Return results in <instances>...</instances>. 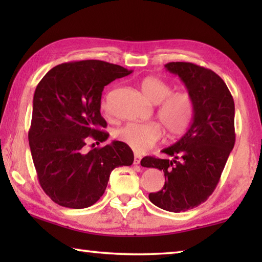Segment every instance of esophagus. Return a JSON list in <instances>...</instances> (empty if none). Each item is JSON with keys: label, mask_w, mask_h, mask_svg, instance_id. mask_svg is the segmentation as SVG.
<instances>
[{"label": "esophagus", "mask_w": 262, "mask_h": 262, "mask_svg": "<svg viewBox=\"0 0 262 262\" xmlns=\"http://www.w3.org/2000/svg\"><path fill=\"white\" fill-rule=\"evenodd\" d=\"M140 162H141V157L137 156V155H135V157H134V164H135V165H139Z\"/></svg>", "instance_id": "34e87169"}]
</instances>
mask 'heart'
<instances>
[{"label": "heart", "instance_id": "b5f03b06", "mask_svg": "<svg viewBox=\"0 0 262 262\" xmlns=\"http://www.w3.org/2000/svg\"><path fill=\"white\" fill-rule=\"evenodd\" d=\"M141 89L147 99L158 105L157 118L166 129L168 136H179L187 129L194 115V98L186 90L173 91L162 78L149 76L141 82ZM110 96L106 94L101 107L108 111ZM163 134L162 127L156 122H128L114 132L118 141L141 154L154 147Z\"/></svg>", "mask_w": 262, "mask_h": 262}]
</instances>
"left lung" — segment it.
<instances>
[{"instance_id": "1", "label": "left lung", "mask_w": 262, "mask_h": 262, "mask_svg": "<svg viewBox=\"0 0 262 262\" xmlns=\"http://www.w3.org/2000/svg\"><path fill=\"white\" fill-rule=\"evenodd\" d=\"M194 98L192 125L181 139L162 152L171 158L147 156L144 167L164 172L165 184L149 194L155 206L172 212L186 211L207 201L219 184L233 149L234 103L227 84L212 70L192 62H168Z\"/></svg>"}]
</instances>
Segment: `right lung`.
<instances>
[{"label": "right lung", "instance_id": "obj_1", "mask_svg": "<svg viewBox=\"0 0 262 262\" xmlns=\"http://www.w3.org/2000/svg\"><path fill=\"white\" fill-rule=\"evenodd\" d=\"M130 73L100 60L73 61L52 68L37 85L29 144L39 184L57 205L92 206L104 194L112 170L134 162L132 149L120 141L84 149L91 141L107 140L101 92Z\"/></svg>", "mask_w": 262, "mask_h": 262}]
</instances>
